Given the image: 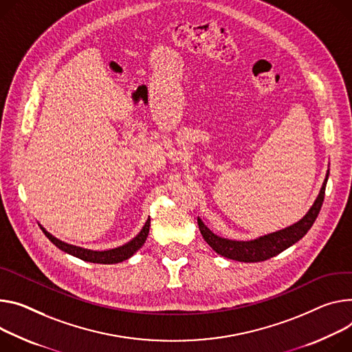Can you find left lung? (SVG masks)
<instances>
[{
	"mask_svg": "<svg viewBox=\"0 0 352 352\" xmlns=\"http://www.w3.org/2000/svg\"><path fill=\"white\" fill-rule=\"evenodd\" d=\"M329 179V173L326 175V179L323 182V186L320 189L317 199L314 201L310 210L303 216L295 225L282 229L279 232L258 237L251 241H234L219 237L213 234L205 225L204 221L198 217V226L201 230V234L204 236L205 241L220 255L230 260L241 261V263H260L270 260L287 247H291L296 241H299L313 226L314 220L317 219L318 212L322 209L323 201H324V192H326V184Z\"/></svg>",
	"mask_w": 352,
	"mask_h": 352,
	"instance_id": "obj_1",
	"label": "left lung"
}]
</instances>
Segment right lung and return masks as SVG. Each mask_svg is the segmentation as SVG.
<instances>
[{
	"label": "right lung",
	"mask_w": 352,
	"mask_h": 352,
	"mask_svg": "<svg viewBox=\"0 0 352 352\" xmlns=\"http://www.w3.org/2000/svg\"><path fill=\"white\" fill-rule=\"evenodd\" d=\"M41 229L45 233V236L56 247H58L61 251H65V252H69V254L74 255V257H77V258H80L82 261L95 263V264H116V263H122V261H124L127 258H131L132 255L144 244V241H146V239L148 236V230H150V219H147L146 225L143 226L140 233L133 240H131L129 243H126L124 245H120V247L112 248V250H107V251H92V250L77 247V245H72V244H67L65 241H61V240L53 237L42 226H41Z\"/></svg>",
	"instance_id": "1"
}]
</instances>
